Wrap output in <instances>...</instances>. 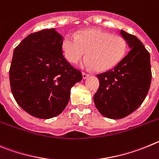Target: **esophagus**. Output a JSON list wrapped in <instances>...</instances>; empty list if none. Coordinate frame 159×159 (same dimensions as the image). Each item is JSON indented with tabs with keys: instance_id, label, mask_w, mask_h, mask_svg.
Here are the masks:
<instances>
[{
	"instance_id": "esophagus-1",
	"label": "esophagus",
	"mask_w": 159,
	"mask_h": 159,
	"mask_svg": "<svg viewBox=\"0 0 159 159\" xmlns=\"http://www.w3.org/2000/svg\"><path fill=\"white\" fill-rule=\"evenodd\" d=\"M89 76V74H85V73H82V77H83V79H86Z\"/></svg>"
}]
</instances>
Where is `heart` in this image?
Segmentation results:
<instances>
[{
	"mask_svg": "<svg viewBox=\"0 0 159 159\" xmlns=\"http://www.w3.org/2000/svg\"><path fill=\"white\" fill-rule=\"evenodd\" d=\"M127 47L124 37L100 28H86L76 35L68 34L62 43V52L68 62L78 63L86 52L88 56L83 61V67L95 68L100 72L115 67L125 55Z\"/></svg>",
	"mask_w": 159,
	"mask_h": 159,
	"instance_id": "1",
	"label": "heart"
}]
</instances>
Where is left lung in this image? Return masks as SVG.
<instances>
[{
    "instance_id": "1",
    "label": "left lung",
    "mask_w": 159,
    "mask_h": 159,
    "mask_svg": "<svg viewBox=\"0 0 159 159\" xmlns=\"http://www.w3.org/2000/svg\"><path fill=\"white\" fill-rule=\"evenodd\" d=\"M120 35L131 50L113 69L97 74L100 85L93 97L100 113L113 120L130 115L142 104L152 77L151 57L142 42L123 30Z\"/></svg>"
}]
</instances>
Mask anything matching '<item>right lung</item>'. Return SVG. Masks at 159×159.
<instances>
[{
	"mask_svg": "<svg viewBox=\"0 0 159 159\" xmlns=\"http://www.w3.org/2000/svg\"><path fill=\"white\" fill-rule=\"evenodd\" d=\"M63 37L55 28L34 32L13 51L9 69L16 101L30 115L50 119L66 107L70 89L82 79L62 54Z\"/></svg>",
	"mask_w": 159,
	"mask_h": 159,
	"instance_id": "add662e5",
	"label": "right lung"
}]
</instances>
